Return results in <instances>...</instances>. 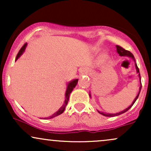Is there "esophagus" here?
I'll use <instances>...</instances> for the list:
<instances>
[{
  "label": "esophagus",
  "mask_w": 151,
  "mask_h": 151,
  "mask_svg": "<svg viewBox=\"0 0 151 151\" xmlns=\"http://www.w3.org/2000/svg\"><path fill=\"white\" fill-rule=\"evenodd\" d=\"M79 72H80V75H84V74H88L89 73V71H88L87 69L86 68H81L80 70H79Z\"/></svg>",
  "instance_id": "1"
}]
</instances>
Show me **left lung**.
<instances>
[{"label": "left lung", "instance_id": "8db88e82", "mask_svg": "<svg viewBox=\"0 0 151 151\" xmlns=\"http://www.w3.org/2000/svg\"><path fill=\"white\" fill-rule=\"evenodd\" d=\"M116 51L118 54H119L120 56H126V57H129V58H131L132 60L134 61L135 62V67H136V72L138 73V77H139V79H140V88H139V91H138V93L137 94V96H136V98L134 99V100H133V101L132 102V104H131V105L129 106L128 108H126L125 110H123L122 111H120L119 112V113H116V114H109V113H106V112H101V111H98V112L99 114H101V115L104 116H108V117H113V116H119V115H121V114L125 113V112L127 111L128 110H129L132 107V106L134 104V103L136 102V101L137 100V99H138V96H139V93L141 92V87H142V85H141V75H140V72H139V69H138V66H137V64L136 63V60H135L134 58V56L133 55V54L131 52H130L129 51H128V50H124V48H122L121 47L119 46V45H116ZM89 96L90 98H91V93H89Z\"/></svg>", "mask_w": 151, "mask_h": 151}]
</instances>
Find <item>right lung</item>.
Here are the masks:
<instances>
[{
	"label": "right lung",
	"instance_id": "1",
	"mask_svg": "<svg viewBox=\"0 0 151 151\" xmlns=\"http://www.w3.org/2000/svg\"><path fill=\"white\" fill-rule=\"evenodd\" d=\"M26 47H27V43H25V44L22 47L21 49L20 50V51H19V52L18 53V55H17L16 58H15V61H16V60H18V59L20 58V57L22 55V53H23L24 51H25ZM77 82H78V79H73V80H72L71 81H70V82H69L68 84H67V90H66V92H65V101H64L63 105H62V106L60 107V109H59L58 111L55 112V114H52V116H49V117L44 118V119H52V118L55 117V116H58L60 115V114L63 113L64 111H65V109L66 106L67 105V103H68V101H69V98H70V93L72 91V90L74 89V88L75 87L76 85H77Z\"/></svg>",
	"mask_w": 151,
	"mask_h": 151
}]
</instances>
